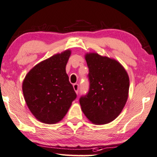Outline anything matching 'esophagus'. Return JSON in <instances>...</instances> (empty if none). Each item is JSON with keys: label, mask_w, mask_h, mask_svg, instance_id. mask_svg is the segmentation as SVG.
<instances>
[{"label": "esophagus", "mask_w": 157, "mask_h": 157, "mask_svg": "<svg viewBox=\"0 0 157 157\" xmlns=\"http://www.w3.org/2000/svg\"><path fill=\"white\" fill-rule=\"evenodd\" d=\"M73 87H74V89L75 90V92L77 94H78V90H79V85L78 83H74L73 85Z\"/></svg>", "instance_id": "obj_1"}]
</instances>
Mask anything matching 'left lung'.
<instances>
[{"mask_svg": "<svg viewBox=\"0 0 157 157\" xmlns=\"http://www.w3.org/2000/svg\"><path fill=\"white\" fill-rule=\"evenodd\" d=\"M89 73V90L79 99L81 110L90 122L104 124L114 120L125 105L129 80L124 67L97 53L85 56Z\"/></svg>", "mask_w": 157, "mask_h": 157, "instance_id": "left-lung-1", "label": "left lung"}]
</instances>
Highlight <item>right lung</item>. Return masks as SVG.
Instances as JSON below:
<instances>
[{
	"instance_id": "add662e5",
	"label": "right lung",
	"mask_w": 157,
	"mask_h": 157,
	"mask_svg": "<svg viewBox=\"0 0 157 157\" xmlns=\"http://www.w3.org/2000/svg\"><path fill=\"white\" fill-rule=\"evenodd\" d=\"M71 51L56 54L35 66L25 78L22 92L28 107L39 121L54 124L62 120L76 98L66 73Z\"/></svg>"
}]
</instances>
